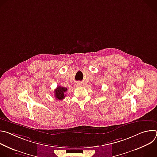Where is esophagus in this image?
Masks as SVG:
<instances>
[{
  "instance_id": "obj_1",
  "label": "esophagus",
  "mask_w": 157,
  "mask_h": 157,
  "mask_svg": "<svg viewBox=\"0 0 157 157\" xmlns=\"http://www.w3.org/2000/svg\"><path fill=\"white\" fill-rule=\"evenodd\" d=\"M79 84H77V85H78V86H80V85H79Z\"/></svg>"
}]
</instances>
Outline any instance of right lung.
<instances>
[{
    "instance_id": "obj_1",
    "label": "right lung",
    "mask_w": 157,
    "mask_h": 157,
    "mask_svg": "<svg viewBox=\"0 0 157 157\" xmlns=\"http://www.w3.org/2000/svg\"><path fill=\"white\" fill-rule=\"evenodd\" d=\"M68 89L62 86H57L56 89L55 90V96L56 100H62L65 96V92L67 91Z\"/></svg>"
}]
</instances>
